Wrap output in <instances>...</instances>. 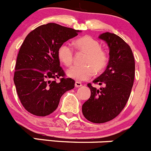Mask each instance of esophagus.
Segmentation results:
<instances>
[{"label":"esophagus","mask_w":151,"mask_h":151,"mask_svg":"<svg viewBox=\"0 0 151 151\" xmlns=\"http://www.w3.org/2000/svg\"><path fill=\"white\" fill-rule=\"evenodd\" d=\"M82 86V83H80V82H78V81H76L75 82V87L77 88H80Z\"/></svg>","instance_id":"obj_1"}]
</instances>
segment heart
Instances as JSON below:
<instances>
[{
  "mask_svg": "<svg viewBox=\"0 0 151 151\" xmlns=\"http://www.w3.org/2000/svg\"><path fill=\"white\" fill-rule=\"evenodd\" d=\"M78 50L87 53L83 60V65L73 66L67 71L70 78L77 81H85L91 78L94 72H102L108 63V53L101 49V45L96 40L90 36H83L74 42ZM73 49L68 43H64L58 50L59 60L65 66H70L73 63Z\"/></svg>",
  "mask_w": 151,
  "mask_h": 151,
  "instance_id": "b5f03b06",
  "label": "heart"
}]
</instances>
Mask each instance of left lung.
<instances>
[{
  "label": "left lung",
  "instance_id": "1",
  "mask_svg": "<svg viewBox=\"0 0 151 151\" xmlns=\"http://www.w3.org/2000/svg\"><path fill=\"white\" fill-rule=\"evenodd\" d=\"M109 48V61L105 71L93 81L102 86L99 89L91 83V96L82 107L88 120L104 123L120 114L129 99L135 76V61L129 45L115 34L105 32L99 36Z\"/></svg>",
  "mask_w": 151,
  "mask_h": 151
}]
</instances>
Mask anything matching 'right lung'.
<instances>
[{
	"label": "right lung",
	"instance_id": "right-lung-1",
	"mask_svg": "<svg viewBox=\"0 0 151 151\" xmlns=\"http://www.w3.org/2000/svg\"><path fill=\"white\" fill-rule=\"evenodd\" d=\"M78 32L49 23L37 27L25 38L17 55L14 83L22 105L32 114L45 116L52 114L63 93L74 88V80L65 78L60 65L58 50Z\"/></svg>",
	"mask_w": 151,
	"mask_h": 151
}]
</instances>
